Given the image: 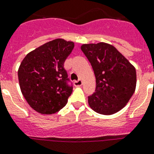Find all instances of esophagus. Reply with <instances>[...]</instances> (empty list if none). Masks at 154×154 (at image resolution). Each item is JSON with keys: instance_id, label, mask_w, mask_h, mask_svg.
Returning <instances> with one entry per match:
<instances>
[{"instance_id": "esophagus-1", "label": "esophagus", "mask_w": 154, "mask_h": 154, "mask_svg": "<svg viewBox=\"0 0 154 154\" xmlns=\"http://www.w3.org/2000/svg\"><path fill=\"white\" fill-rule=\"evenodd\" d=\"M74 85L75 86V87H80L83 85V81L81 80V79H79L78 81H75L74 82Z\"/></svg>"}]
</instances>
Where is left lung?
<instances>
[{"label": "left lung", "instance_id": "8db88e82", "mask_svg": "<svg viewBox=\"0 0 154 154\" xmlns=\"http://www.w3.org/2000/svg\"><path fill=\"white\" fill-rule=\"evenodd\" d=\"M81 50L91 63L96 79L95 92L88 97L90 107L104 115L121 110L135 91V67L106 43L83 44Z\"/></svg>", "mask_w": 154, "mask_h": 154}]
</instances>
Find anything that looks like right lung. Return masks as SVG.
<instances>
[{
	"instance_id": "add662e5",
	"label": "right lung",
	"mask_w": 154,
	"mask_h": 154,
	"mask_svg": "<svg viewBox=\"0 0 154 154\" xmlns=\"http://www.w3.org/2000/svg\"><path fill=\"white\" fill-rule=\"evenodd\" d=\"M75 44L56 39L43 44L27 55L18 69L20 87L33 110L42 114H52L67 104L72 93L67 84L65 60Z\"/></svg>"
}]
</instances>
